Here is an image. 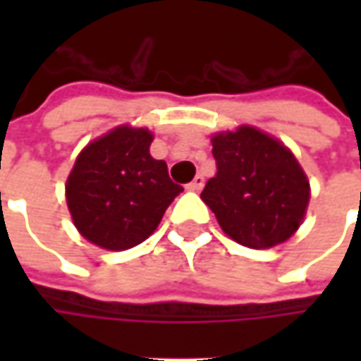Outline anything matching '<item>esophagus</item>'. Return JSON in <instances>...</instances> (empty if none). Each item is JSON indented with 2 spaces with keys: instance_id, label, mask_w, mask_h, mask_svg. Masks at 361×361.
<instances>
[{
  "instance_id": "34e87169",
  "label": "esophagus",
  "mask_w": 361,
  "mask_h": 361,
  "mask_svg": "<svg viewBox=\"0 0 361 361\" xmlns=\"http://www.w3.org/2000/svg\"><path fill=\"white\" fill-rule=\"evenodd\" d=\"M202 187H204V178H202L201 174H197V176H195V178H192V180L187 185L188 190H197V192H199Z\"/></svg>"
}]
</instances>
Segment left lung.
I'll return each instance as SVG.
<instances>
[{
  "label": "left lung",
  "instance_id": "left-lung-1",
  "mask_svg": "<svg viewBox=\"0 0 361 361\" xmlns=\"http://www.w3.org/2000/svg\"><path fill=\"white\" fill-rule=\"evenodd\" d=\"M211 142L216 174L207 180L201 199L221 229L251 249L287 241L310 202V180L293 152L253 126L219 132Z\"/></svg>",
  "mask_w": 361,
  "mask_h": 361
}]
</instances>
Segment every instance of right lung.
Returning a JSON list of instances; mask_svg holds the SVG:
<instances>
[{"instance_id": "add662e5", "label": "right lung", "mask_w": 361, "mask_h": 361, "mask_svg": "<svg viewBox=\"0 0 361 361\" xmlns=\"http://www.w3.org/2000/svg\"><path fill=\"white\" fill-rule=\"evenodd\" d=\"M152 134L118 126L78 154L66 183V201L76 229L110 251L142 243L159 227L183 190L164 160L150 157Z\"/></svg>"}]
</instances>
